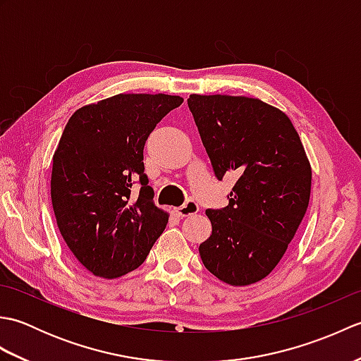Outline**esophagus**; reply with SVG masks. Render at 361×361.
Returning <instances> with one entry per match:
<instances>
[{"instance_id":"obj_1","label":"esophagus","mask_w":361,"mask_h":361,"mask_svg":"<svg viewBox=\"0 0 361 361\" xmlns=\"http://www.w3.org/2000/svg\"><path fill=\"white\" fill-rule=\"evenodd\" d=\"M198 209H200V208H198L197 202L188 200L183 206L175 208V212H176V216H180V217H189V216H192V214H197Z\"/></svg>"}]
</instances>
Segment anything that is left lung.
Wrapping results in <instances>:
<instances>
[{
    "instance_id": "8db88e82",
    "label": "left lung",
    "mask_w": 361,
    "mask_h": 361,
    "mask_svg": "<svg viewBox=\"0 0 361 361\" xmlns=\"http://www.w3.org/2000/svg\"><path fill=\"white\" fill-rule=\"evenodd\" d=\"M198 133L219 180L235 173L224 209H208L212 233L198 251L229 286L262 281L279 264L310 200L312 167L291 121L260 99L190 94Z\"/></svg>"
}]
</instances>
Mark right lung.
Segmentation results:
<instances>
[{
  "label": "right lung",
  "instance_id": "add662e5",
  "mask_svg": "<svg viewBox=\"0 0 361 361\" xmlns=\"http://www.w3.org/2000/svg\"><path fill=\"white\" fill-rule=\"evenodd\" d=\"M181 104L180 96L116 94L68 121L52 157V208L68 248L99 278L136 270L164 231L169 214L153 203L144 144Z\"/></svg>",
  "mask_w": 361,
  "mask_h": 361
}]
</instances>
